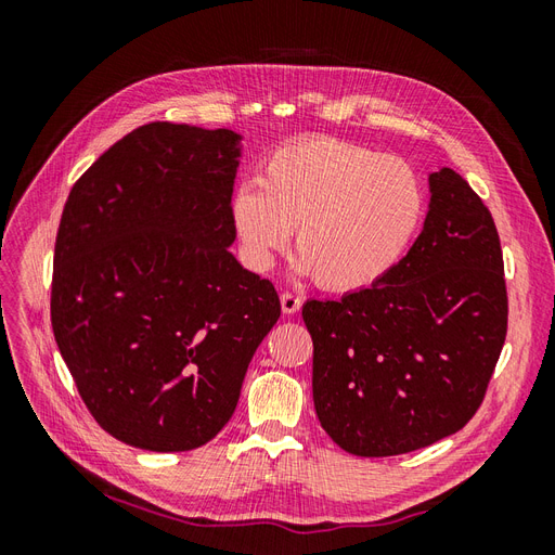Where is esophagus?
<instances>
[{"mask_svg":"<svg viewBox=\"0 0 555 555\" xmlns=\"http://www.w3.org/2000/svg\"><path fill=\"white\" fill-rule=\"evenodd\" d=\"M280 306H282L284 314H294V312L300 310V298L292 292H282L280 294Z\"/></svg>","mask_w":555,"mask_h":555,"instance_id":"1","label":"esophagus"}]
</instances>
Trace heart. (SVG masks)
Wrapping results in <instances>:
<instances>
[{"label":"heart","instance_id":"1","mask_svg":"<svg viewBox=\"0 0 555 555\" xmlns=\"http://www.w3.org/2000/svg\"><path fill=\"white\" fill-rule=\"evenodd\" d=\"M426 190L408 162L340 139L273 150L257 180L231 196L241 255L266 271L296 229L294 268L324 289H371L408 255L426 217Z\"/></svg>","mask_w":555,"mask_h":555}]
</instances>
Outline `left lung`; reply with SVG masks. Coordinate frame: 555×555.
I'll return each instance as SVG.
<instances>
[{"label": "left lung", "mask_w": 555, "mask_h": 555, "mask_svg": "<svg viewBox=\"0 0 555 555\" xmlns=\"http://www.w3.org/2000/svg\"><path fill=\"white\" fill-rule=\"evenodd\" d=\"M402 261L371 289L304 306L312 398L328 438L354 456H398L461 430L481 405L507 335L493 217L440 166Z\"/></svg>", "instance_id": "8db88e82"}]
</instances>
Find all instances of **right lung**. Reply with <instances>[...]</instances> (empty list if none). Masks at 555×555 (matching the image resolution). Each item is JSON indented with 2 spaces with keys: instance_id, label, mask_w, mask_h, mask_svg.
Returning a JSON list of instances; mask_svg holds the SVG:
<instances>
[{
  "instance_id": "obj_1",
  "label": "right lung",
  "mask_w": 555,
  "mask_h": 555,
  "mask_svg": "<svg viewBox=\"0 0 555 555\" xmlns=\"http://www.w3.org/2000/svg\"><path fill=\"white\" fill-rule=\"evenodd\" d=\"M233 129L150 122L66 198L55 241V343L88 410L147 451L210 442L278 322L275 287L231 255Z\"/></svg>"
}]
</instances>
